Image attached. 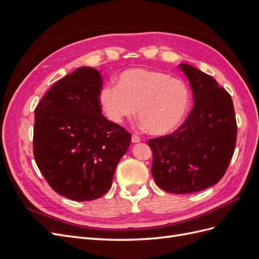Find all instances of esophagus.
Masks as SVG:
<instances>
[{
    "label": "esophagus",
    "mask_w": 259,
    "mask_h": 259,
    "mask_svg": "<svg viewBox=\"0 0 259 259\" xmlns=\"http://www.w3.org/2000/svg\"><path fill=\"white\" fill-rule=\"evenodd\" d=\"M140 140H142V139H140V137L137 136V135H135V134L132 136V142H133V143H139Z\"/></svg>",
    "instance_id": "esophagus-1"
}]
</instances>
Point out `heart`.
Wrapping results in <instances>:
<instances>
[{"instance_id":"b5f03b06","label":"heart","mask_w":259,"mask_h":259,"mask_svg":"<svg viewBox=\"0 0 259 259\" xmlns=\"http://www.w3.org/2000/svg\"><path fill=\"white\" fill-rule=\"evenodd\" d=\"M99 104L109 120L121 124L138 117L153 135H165L183 121L189 105V90L179 77L144 68H133L117 77V85L99 91Z\"/></svg>"}]
</instances>
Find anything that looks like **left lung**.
<instances>
[{"label":"left lung","instance_id":"8db88e82","mask_svg":"<svg viewBox=\"0 0 259 259\" xmlns=\"http://www.w3.org/2000/svg\"><path fill=\"white\" fill-rule=\"evenodd\" d=\"M190 82L194 106L169 135L148 140L155 184L169 193H192L214 186L228 168L237 143L230 94L213 76L180 65Z\"/></svg>","mask_w":259,"mask_h":259}]
</instances>
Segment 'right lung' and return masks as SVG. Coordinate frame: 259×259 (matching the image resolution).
<instances>
[{
  "mask_svg": "<svg viewBox=\"0 0 259 259\" xmlns=\"http://www.w3.org/2000/svg\"><path fill=\"white\" fill-rule=\"evenodd\" d=\"M103 76L81 67L55 83L34 110L33 154L54 191L73 201L110 189L132 135L101 113Z\"/></svg>",
  "mask_w": 259,
  "mask_h": 259,
  "instance_id": "add662e5",
  "label": "right lung"
}]
</instances>
